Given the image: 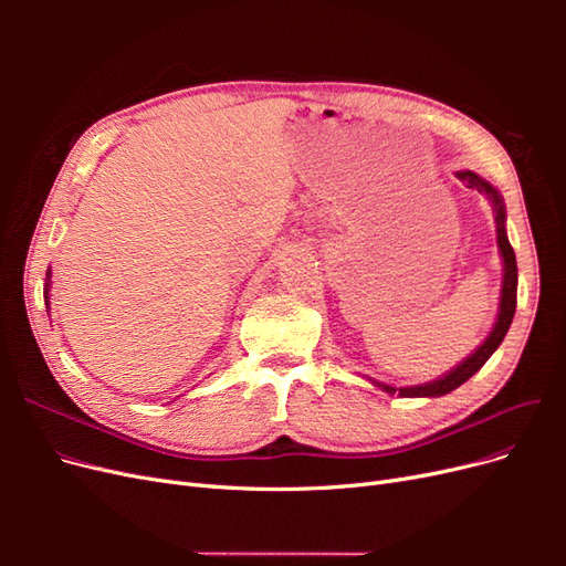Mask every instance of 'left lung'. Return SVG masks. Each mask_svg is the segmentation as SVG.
<instances>
[{
    "instance_id": "1",
    "label": "left lung",
    "mask_w": 566,
    "mask_h": 566,
    "mask_svg": "<svg viewBox=\"0 0 566 566\" xmlns=\"http://www.w3.org/2000/svg\"><path fill=\"white\" fill-rule=\"evenodd\" d=\"M455 177L468 184V188H476L479 193H484L491 202L493 210V219H495V235H499V250H501V260H503V285H501V302H499V314H495V323L491 333L486 335V339L479 345L468 358L451 368L449 373H443L441 378L422 382V385H410V387H394V385H385L368 378L375 387H380L387 394H399L403 399H416V397H424V399H434V397H443V394L453 391L455 387H460L462 382H468L472 375L482 368L491 354L501 347L503 337L510 331V323L515 318V310H517V260H515V250H512L510 241H507V231H505V202L503 196L499 193V188L491 186L486 179L479 177L476 172H470V169H462V172H455Z\"/></svg>"
}]
</instances>
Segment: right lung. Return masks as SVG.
<instances>
[{
    "label": "right lung",
    "mask_w": 566,
    "mask_h": 566,
    "mask_svg": "<svg viewBox=\"0 0 566 566\" xmlns=\"http://www.w3.org/2000/svg\"><path fill=\"white\" fill-rule=\"evenodd\" d=\"M49 290H51V271H46V283H44V304H46V310H49Z\"/></svg>",
    "instance_id": "right-lung-1"
}]
</instances>
